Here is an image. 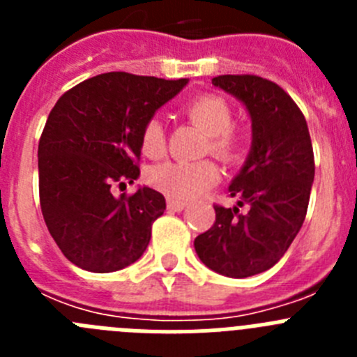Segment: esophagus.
<instances>
[{"label": "esophagus", "instance_id": "1", "mask_svg": "<svg viewBox=\"0 0 357 357\" xmlns=\"http://www.w3.org/2000/svg\"><path fill=\"white\" fill-rule=\"evenodd\" d=\"M185 207H188V204H185V202L168 198V209L173 211V213H181V211H184Z\"/></svg>", "mask_w": 357, "mask_h": 357}]
</instances>
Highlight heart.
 I'll return each instance as SVG.
<instances>
[{
  "instance_id": "obj_1",
  "label": "heart",
  "mask_w": 357,
  "mask_h": 357,
  "mask_svg": "<svg viewBox=\"0 0 357 357\" xmlns=\"http://www.w3.org/2000/svg\"><path fill=\"white\" fill-rule=\"evenodd\" d=\"M185 114L209 135L207 151L223 160H232L241 151V137L232 130V110L223 98L202 94L184 107ZM141 146L148 157L162 155L166 146L162 123L151 118L141 134ZM220 181V172L213 160H169L157 164L148 172V182L172 198L191 200L213 188Z\"/></svg>"
}]
</instances>
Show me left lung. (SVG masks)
<instances>
[{
    "label": "left lung",
    "instance_id": "8db88e82",
    "mask_svg": "<svg viewBox=\"0 0 357 357\" xmlns=\"http://www.w3.org/2000/svg\"><path fill=\"white\" fill-rule=\"evenodd\" d=\"M213 85L245 105L252 146L229 185L238 204L214 207L216 222L195 239V250L213 272L245 279L270 270L298 234L314 181L313 144L301 109L273 82L222 75Z\"/></svg>",
    "mask_w": 357,
    "mask_h": 357
}]
</instances>
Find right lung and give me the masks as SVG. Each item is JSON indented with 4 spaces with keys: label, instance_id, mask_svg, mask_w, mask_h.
<instances>
[{
    "label": "right lung",
    "instance_id": "right-lung-1",
    "mask_svg": "<svg viewBox=\"0 0 357 357\" xmlns=\"http://www.w3.org/2000/svg\"><path fill=\"white\" fill-rule=\"evenodd\" d=\"M188 82L105 73L75 85L50 112L37 151L40 209L82 270L118 272L146 250L166 200L148 185L114 197L110 185L137 181L144 125Z\"/></svg>",
    "mask_w": 357,
    "mask_h": 357
}]
</instances>
